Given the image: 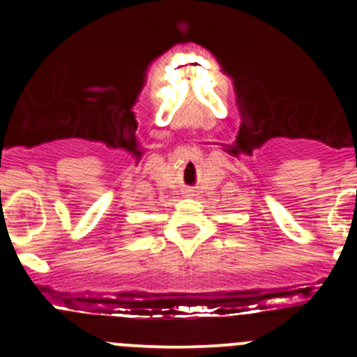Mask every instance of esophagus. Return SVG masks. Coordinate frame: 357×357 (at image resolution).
Listing matches in <instances>:
<instances>
[{"label": "esophagus", "instance_id": "34e87169", "mask_svg": "<svg viewBox=\"0 0 357 357\" xmlns=\"http://www.w3.org/2000/svg\"><path fill=\"white\" fill-rule=\"evenodd\" d=\"M183 197H186V199H192V197H193V192H192V190H186V192L183 193Z\"/></svg>", "mask_w": 357, "mask_h": 357}]
</instances>
